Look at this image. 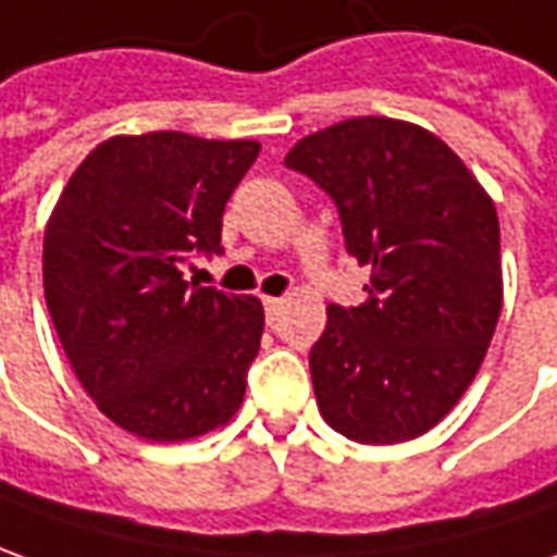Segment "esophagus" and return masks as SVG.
Listing matches in <instances>:
<instances>
[{
  "mask_svg": "<svg viewBox=\"0 0 557 557\" xmlns=\"http://www.w3.org/2000/svg\"><path fill=\"white\" fill-rule=\"evenodd\" d=\"M280 310H283V298H264V317H268V323L277 320Z\"/></svg>",
  "mask_w": 557,
  "mask_h": 557,
  "instance_id": "esophagus-1",
  "label": "esophagus"
}]
</instances>
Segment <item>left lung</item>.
Here are the masks:
<instances>
[{
	"label": "left lung",
	"instance_id": "left-lung-1",
	"mask_svg": "<svg viewBox=\"0 0 557 557\" xmlns=\"http://www.w3.org/2000/svg\"><path fill=\"white\" fill-rule=\"evenodd\" d=\"M335 200L344 247L372 264L369 298L329 305L310 347L317 406L362 445L433 430L467 393L503 308L494 200L436 134L393 119H350L286 154Z\"/></svg>",
	"mask_w": 557,
	"mask_h": 557
}]
</instances>
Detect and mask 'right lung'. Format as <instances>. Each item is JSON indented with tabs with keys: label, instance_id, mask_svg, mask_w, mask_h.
Wrapping results in <instances>:
<instances>
[{
	"label": "right lung",
	"instance_id": "right-lung-1",
	"mask_svg": "<svg viewBox=\"0 0 557 557\" xmlns=\"http://www.w3.org/2000/svg\"><path fill=\"white\" fill-rule=\"evenodd\" d=\"M252 139L112 136L70 176L45 228V301L72 372L112 423L149 442L234 418L259 354L252 295L188 283L222 252V213Z\"/></svg>",
	"mask_w": 557,
	"mask_h": 557
}]
</instances>
